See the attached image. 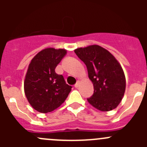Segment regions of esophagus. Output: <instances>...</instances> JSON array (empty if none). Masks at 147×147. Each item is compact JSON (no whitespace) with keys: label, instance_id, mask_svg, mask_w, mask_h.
Here are the masks:
<instances>
[{"label":"esophagus","instance_id":"obj_1","mask_svg":"<svg viewBox=\"0 0 147 147\" xmlns=\"http://www.w3.org/2000/svg\"><path fill=\"white\" fill-rule=\"evenodd\" d=\"M79 84H80L79 81H78V82H76V84H75V88H78V87H79Z\"/></svg>","mask_w":147,"mask_h":147}]
</instances>
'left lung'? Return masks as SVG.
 I'll use <instances>...</instances> for the list:
<instances>
[{"instance_id": "left-lung-1", "label": "left lung", "mask_w": 147, "mask_h": 147, "mask_svg": "<svg viewBox=\"0 0 147 147\" xmlns=\"http://www.w3.org/2000/svg\"><path fill=\"white\" fill-rule=\"evenodd\" d=\"M86 65L94 93L87 101L103 112L115 109L121 102L126 80L121 65L109 51L99 45H90L75 50Z\"/></svg>"}]
</instances>
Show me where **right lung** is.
Returning <instances> with one entry per match:
<instances>
[{"label": "right lung", "mask_w": 147, "mask_h": 147, "mask_svg": "<svg viewBox=\"0 0 147 147\" xmlns=\"http://www.w3.org/2000/svg\"><path fill=\"white\" fill-rule=\"evenodd\" d=\"M64 49L46 48L31 60L24 82L26 96L31 106L41 113H47L60 106L70 92L72 86L65 82L55 69L65 57Z\"/></svg>", "instance_id": "obj_1"}]
</instances>
